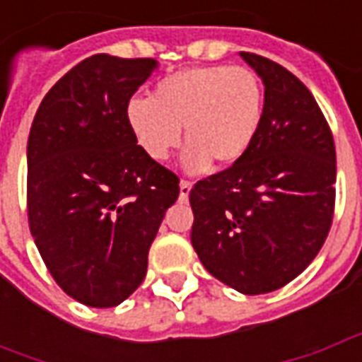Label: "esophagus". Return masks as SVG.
<instances>
[{
    "label": "esophagus",
    "instance_id": "esophagus-1",
    "mask_svg": "<svg viewBox=\"0 0 362 362\" xmlns=\"http://www.w3.org/2000/svg\"><path fill=\"white\" fill-rule=\"evenodd\" d=\"M189 192H192V184L188 180H182L180 182V202H188Z\"/></svg>",
    "mask_w": 362,
    "mask_h": 362
}]
</instances>
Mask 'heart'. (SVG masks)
<instances>
[{"mask_svg":"<svg viewBox=\"0 0 362 362\" xmlns=\"http://www.w3.org/2000/svg\"><path fill=\"white\" fill-rule=\"evenodd\" d=\"M264 87L258 75L240 66L188 67L168 75L149 96H132L126 122L139 149L166 160L182 139V168L205 173L215 163H240L256 143L264 119Z\"/></svg>","mask_w":362,"mask_h":362,"instance_id":"1","label":"heart"}]
</instances>
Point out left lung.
I'll use <instances>...</instances> for the list:
<instances>
[{
  "label": "left lung",
  "mask_w": 362,
  "mask_h": 362,
  "mask_svg": "<svg viewBox=\"0 0 362 362\" xmlns=\"http://www.w3.org/2000/svg\"><path fill=\"white\" fill-rule=\"evenodd\" d=\"M264 83V119L250 153L189 192L192 246L215 279L243 295L277 291L326 240L335 202V145L314 96L295 75L250 52Z\"/></svg>",
  "instance_id": "obj_1"
}]
</instances>
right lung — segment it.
Segmentation results:
<instances>
[{
    "mask_svg": "<svg viewBox=\"0 0 362 362\" xmlns=\"http://www.w3.org/2000/svg\"><path fill=\"white\" fill-rule=\"evenodd\" d=\"M157 59L96 54L67 71L36 110L27 145L28 225L59 287L93 308L141 285L176 174L149 158L126 104Z\"/></svg>",
    "mask_w": 362,
    "mask_h": 362,
    "instance_id": "obj_1",
    "label": "right lung"
}]
</instances>
